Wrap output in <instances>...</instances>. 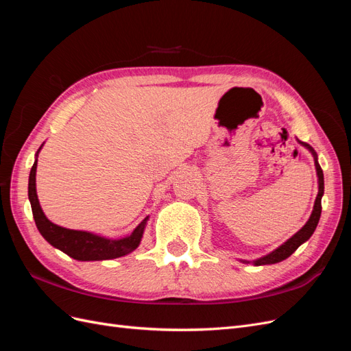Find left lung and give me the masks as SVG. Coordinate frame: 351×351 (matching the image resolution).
<instances>
[{"mask_svg": "<svg viewBox=\"0 0 351 351\" xmlns=\"http://www.w3.org/2000/svg\"><path fill=\"white\" fill-rule=\"evenodd\" d=\"M299 143L302 146H304L306 149H309V152H312V155H313L315 167H316V176H317V187H319V190H317V196L315 199V205H313V210L311 214V218L307 219L306 224L299 231H297L293 237H290L285 243H282L280 247L272 250L268 254H265V256H262L256 261H252V262L250 261H241L243 263H253L254 267H261V265L278 263V262L287 259L289 256H291V254L297 250V247H299L300 244H303L304 241L309 240L311 236L313 234V231L316 230L317 222H319V218H321V210H322L321 200H322V196H324V173H322V168H321L319 162H317V155L313 151V147L309 146L307 143H303V142H299Z\"/></svg>", "mask_w": 351, "mask_h": 351, "instance_id": "8db88e82", "label": "left lung"}]
</instances>
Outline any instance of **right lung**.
<instances>
[{
	"instance_id": "1",
	"label": "right lung",
	"mask_w": 351,
	"mask_h": 351,
	"mask_svg": "<svg viewBox=\"0 0 351 351\" xmlns=\"http://www.w3.org/2000/svg\"><path fill=\"white\" fill-rule=\"evenodd\" d=\"M42 147V146H40ZM34 167L29 174V200L32 206V214H34L35 224L51 246L64 252L70 258L76 261H107L125 256L137 249L143 237V231L146 222L149 217H146L139 226H137L129 236L121 239H107L98 234H93L89 231L80 230H70L60 227L54 222H51L42 210L39 205V199L36 195V167H38V154Z\"/></svg>"
}]
</instances>
